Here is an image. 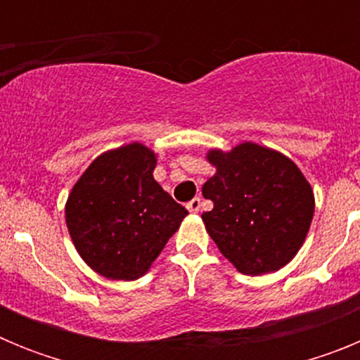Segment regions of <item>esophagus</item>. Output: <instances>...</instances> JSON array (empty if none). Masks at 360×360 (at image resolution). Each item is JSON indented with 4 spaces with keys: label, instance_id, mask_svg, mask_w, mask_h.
I'll list each match as a JSON object with an SVG mask.
<instances>
[{
    "label": "esophagus",
    "instance_id": "esophagus-1",
    "mask_svg": "<svg viewBox=\"0 0 360 360\" xmlns=\"http://www.w3.org/2000/svg\"><path fill=\"white\" fill-rule=\"evenodd\" d=\"M200 207H202V200L200 198H193L191 202H187V211L193 212V214L200 212Z\"/></svg>",
    "mask_w": 360,
    "mask_h": 360
}]
</instances>
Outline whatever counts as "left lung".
Here are the masks:
<instances>
[{
	"instance_id": "left-lung-1",
	"label": "left lung",
	"mask_w": 360,
	"mask_h": 360,
	"mask_svg": "<svg viewBox=\"0 0 360 360\" xmlns=\"http://www.w3.org/2000/svg\"><path fill=\"white\" fill-rule=\"evenodd\" d=\"M214 176L202 195L214 203L202 219L238 272L262 276L292 262L310 229L316 200L297 165L276 149L243 142L209 149Z\"/></svg>"
}]
</instances>
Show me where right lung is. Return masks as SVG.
I'll return each instance as SVG.
<instances>
[{
    "label": "right lung",
    "instance_id": "add662e5",
    "mask_svg": "<svg viewBox=\"0 0 360 360\" xmlns=\"http://www.w3.org/2000/svg\"><path fill=\"white\" fill-rule=\"evenodd\" d=\"M155 167V151L131 142L98 155L70 191V238L86 265L104 278H142L187 216L153 178Z\"/></svg>",
    "mask_w": 360,
    "mask_h": 360
}]
</instances>
